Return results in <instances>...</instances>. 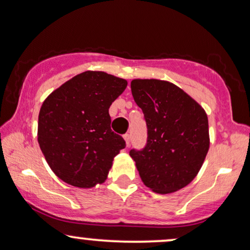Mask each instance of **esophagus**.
Returning a JSON list of instances; mask_svg holds the SVG:
<instances>
[{
  "mask_svg": "<svg viewBox=\"0 0 250 250\" xmlns=\"http://www.w3.org/2000/svg\"><path fill=\"white\" fill-rule=\"evenodd\" d=\"M124 139H125V143L126 145H130V141H131V134L130 133H125L124 134Z\"/></svg>",
  "mask_w": 250,
  "mask_h": 250,
  "instance_id": "1",
  "label": "esophagus"
}]
</instances>
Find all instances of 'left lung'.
<instances>
[{"mask_svg":"<svg viewBox=\"0 0 250 250\" xmlns=\"http://www.w3.org/2000/svg\"><path fill=\"white\" fill-rule=\"evenodd\" d=\"M132 96L147 125L144 148L131 149L144 184L169 193L190 183L202 168L208 147L204 109L177 85L161 80H133Z\"/></svg>","mask_w":250,"mask_h":250,"instance_id":"obj_1","label":"left lung"}]
</instances>
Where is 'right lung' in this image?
I'll return each instance as SVG.
<instances>
[{
    "label": "right lung",
    "mask_w": 250,
    "mask_h": 250,
    "mask_svg": "<svg viewBox=\"0 0 250 250\" xmlns=\"http://www.w3.org/2000/svg\"><path fill=\"white\" fill-rule=\"evenodd\" d=\"M127 82L104 72L81 73L42 103L38 143L60 180L78 188L103 183L126 144L111 130L109 107Z\"/></svg>",
    "instance_id": "obj_1"
}]
</instances>
